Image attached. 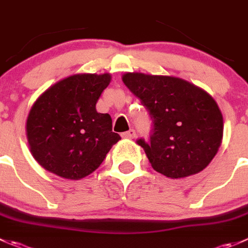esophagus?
I'll return each instance as SVG.
<instances>
[{
    "label": "esophagus",
    "mask_w": 248,
    "mask_h": 248,
    "mask_svg": "<svg viewBox=\"0 0 248 248\" xmlns=\"http://www.w3.org/2000/svg\"><path fill=\"white\" fill-rule=\"evenodd\" d=\"M122 138H128V139H133L136 137V131L134 129H129V131L124 132V133L121 134Z\"/></svg>",
    "instance_id": "1"
}]
</instances>
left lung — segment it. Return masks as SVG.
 Listing matches in <instances>:
<instances>
[{"mask_svg":"<svg viewBox=\"0 0 248 248\" xmlns=\"http://www.w3.org/2000/svg\"><path fill=\"white\" fill-rule=\"evenodd\" d=\"M122 81L153 120L150 141L138 139L156 172L184 178L201 172L218 153L223 115L206 91L173 76L126 73Z\"/></svg>","mask_w":248,"mask_h":248,"instance_id":"1","label":"left lung"}]
</instances>
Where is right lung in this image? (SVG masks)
Here are the masks:
<instances>
[{
    "label": "right lung",
    "instance_id": "right-lung-1",
    "mask_svg": "<svg viewBox=\"0 0 248 248\" xmlns=\"http://www.w3.org/2000/svg\"><path fill=\"white\" fill-rule=\"evenodd\" d=\"M110 74H76L37 98L26 121L30 151L48 172L78 180L94 172L121 139L109 114L95 109Z\"/></svg>",
    "mask_w": 248,
    "mask_h": 248
}]
</instances>
